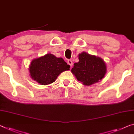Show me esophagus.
Here are the masks:
<instances>
[{
	"label": "esophagus",
	"mask_w": 134,
	"mask_h": 134,
	"mask_svg": "<svg viewBox=\"0 0 134 134\" xmlns=\"http://www.w3.org/2000/svg\"><path fill=\"white\" fill-rule=\"evenodd\" d=\"M67 64H69L70 67H72V65H73V62H72V61L70 60V59H69V60L67 61Z\"/></svg>",
	"instance_id": "1"
}]
</instances>
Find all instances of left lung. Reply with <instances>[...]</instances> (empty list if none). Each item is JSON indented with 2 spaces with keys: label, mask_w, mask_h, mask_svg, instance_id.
<instances>
[{
  "label": "left lung",
  "mask_w": 134,
  "mask_h": 134,
  "mask_svg": "<svg viewBox=\"0 0 134 134\" xmlns=\"http://www.w3.org/2000/svg\"><path fill=\"white\" fill-rule=\"evenodd\" d=\"M79 60L74 64L71 71L83 85H92L104 77L107 67L101 58L82 52L79 55Z\"/></svg>",
  "instance_id": "8db88e82"
}]
</instances>
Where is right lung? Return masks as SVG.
I'll list each match as a JSON object with an SVG mask.
<instances>
[{
  "label": "right lung",
  "instance_id": "1",
  "mask_svg": "<svg viewBox=\"0 0 134 134\" xmlns=\"http://www.w3.org/2000/svg\"><path fill=\"white\" fill-rule=\"evenodd\" d=\"M70 67L62 58L52 54L45 55L31 62L29 66L32 79L41 85H48L55 82L58 75Z\"/></svg>",
  "mask_w": 134,
  "mask_h": 134
}]
</instances>
